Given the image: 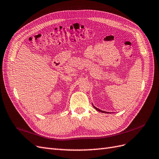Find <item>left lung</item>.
Listing matches in <instances>:
<instances>
[{
	"label": "left lung",
	"mask_w": 159,
	"mask_h": 159,
	"mask_svg": "<svg viewBox=\"0 0 159 159\" xmlns=\"http://www.w3.org/2000/svg\"><path fill=\"white\" fill-rule=\"evenodd\" d=\"M93 107L96 109V110H97V111H100V112H102V113H107L106 111H102V110H100V109H98L97 107H95V106H93Z\"/></svg>",
	"instance_id": "1"
}]
</instances>
